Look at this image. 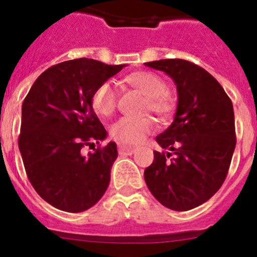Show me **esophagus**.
<instances>
[{
  "label": "esophagus",
  "mask_w": 257,
  "mask_h": 257,
  "mask_svg": "<svg viewBox=\"0 0 257 257\" xmlns=\"http://www.w3.org/2000/svg\"><path fill=\"white\" fill-rule=\"evenodd\" d=\"M134 151H135V147H130V145H123V144L118 145V153L121 154V156L133 154Z\"/></svg>",
  "instance_id": "obj_1"
}]
</instances>
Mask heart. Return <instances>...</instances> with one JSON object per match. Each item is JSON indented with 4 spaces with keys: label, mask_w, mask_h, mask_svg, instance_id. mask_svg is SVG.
Returning a JSON list of instances; mask_svg holds the SVG:
<instances>
[{
    "label": "heart",
    "mask_w": 257,
    "mask_h": 257,
    "mask_svg": "<svg viewBox=\"0 0 257 257\" xmlns=\"http://www.w3.org/2000/svg\"><path fill=\"white\" fill-rule=\"evenodd\" d=\"M124 82L138 88L148 97L145 110H151L161 119H167L175 112L174 97L167 92V83L158 74L149 70H138L124 77ZM117 103L114 88L109 82L101 83L91 95V108L99 117H108L113 113ZM154 131L151 118L122 117L110 126V136L121 144H140Z\"/></svg>",
    "instance_id": "1"
}]
</instances>
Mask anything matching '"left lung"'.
<instances>
[{"label":"left lung","mask_w":257,"mask_h":257,"mask_svg":"<svg viewBox=\"0 0 257 257\" xmlns=\"http://www.w3.org/2000/svg\"><path fill=\"white\" fill-rule=\"evenodd\" d=\"M145 65L169 74L179 97L174 122L156 138L170 152L154 151L145 183L165 207L192 210L225 181L237 143L233 104L216 79L194 63L165 59Z\"/></svg>","instance_id":"8db88e82"}]
</instances>
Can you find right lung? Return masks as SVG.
I'll return each mask as SVG.
<instances>
[{
	"mask_svg": "<svg viewBox=\"0 0 257 257\" xmlns=\"http://www.w3.org/2000/svg\"><path fill=\"white\" fill-rule=\"evenodd\" d=\"M123 67L87 58L63 61L45 70L23 101L18 144L27 176L41 198L59 210H88L108 188L115 143L87 156L82 148L106 138L91 95Z\"/></svg>",
	"mask_w": 257,
	"mask_h": 257,
	"instance_id": "1",
	"label": "right lung"
}]
</instances>
